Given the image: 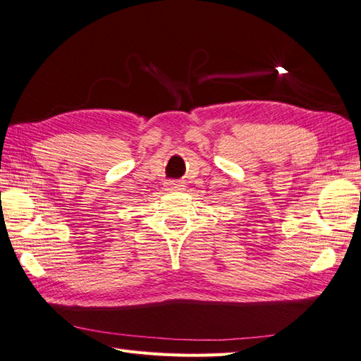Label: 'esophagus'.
I'll use <instances>...</instances> for the list:
<instances>
[{
  "mask_svg": "<svg viewBox=\"0 0 361 361\" xmlns=\"http://www.w3.org/2000/svg\"><path fill=\"white\" fill-rule=\"evenodd\" d=\"M168 190H173V191L185 190V182H183V180H170V182H168Z\"/></svg>",
  "mask_w": 361,
  "mask_h": 361,
  "instance_id": "34e87169",
  "label": "esophagus"
}]
</instances>
